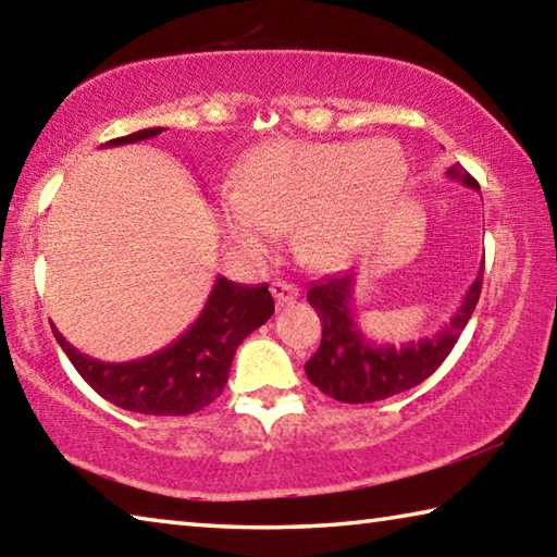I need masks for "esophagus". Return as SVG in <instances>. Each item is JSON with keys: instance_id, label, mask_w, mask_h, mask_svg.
<instances>
[{"instance_id": "34e87169", "label": "esophagus", "mask_w": 557, "mask_h": 557, "mask_svg": "<svg viewBox=\"0 0 557 557\" xmlns=\"http://www.w3.org/2000/svg\"><path fill=\"white\" fill-rule=\"evenodd\" d=\"M270 292H272V297H275L277 307L292 305V301H295V299L299 297V287H297V285H292V282H285V280L272 282V285H270Z\"/></svg>"}]
</instances>
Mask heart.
Returning a JSON list of instances; mask_svg holds the SVG:
<instances>
[{
    "instance_id": "1",
    "label": "heart",
    "mask_w": 557,
    "mask_h": 557,
    "mask_svg": "<svg viewBox=\"0 0 557 557\" xmlns=\"http://www.w3.org/2000/svg\"><path fill=\"white\" fill-rule=\"evenodd\" d=\"M408 159L391 137L363 143L260 147L219 201V225L235 248L268 256L275 233L292 231L301 258L336 268L354 256L408 182Z\"/></svg>"
}]
</instances>
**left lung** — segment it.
Returning <instances> with one entry per match:
<instances>
[{
    "label": "left lung",
    "mask_w": 557,
    "mask_h": 557,
    "mask_svg": "<svg viewBox=\"0 0 557 557\" xmlns=\"http://www.w3.org/2000/svg\"><path fill=\"white\" fill-rule=\"evenodd\" d=\"M447 176L479 191L474 176L461 164H451ZM482 275L484 262L442 332L403 346L373 344L363 336L354 312V270L312 282L307 299L322 319V344L305 363L307 379L338 403H375L414 388L440 369L465 332L482 295Z\"/></svg>",
    "instance_id": "obj_1"
}]
</instances>
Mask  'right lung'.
Instances as JSON below:
<instances>
[{"label": "right lung", "instance_id": "right-lung-1", "mask_svg": "<svg viewBox=\"0 0 557 557\" xmlns=\"http://www.w3.org/2000/svg\"><path fill=\"white\" fill-rule=\"evenodd\" d=\"M162 132L164 127H147L110 139L108 147L143 143ZM272 312L275 301L268 285H240L219 275L199 319L176 342L135 361H98L51 329L83 381L112 405L139 414H191L223 393L243 338L265 324Z\"/></svg>", "mask_w": 557, "mask_h": 557}]
</instances>
